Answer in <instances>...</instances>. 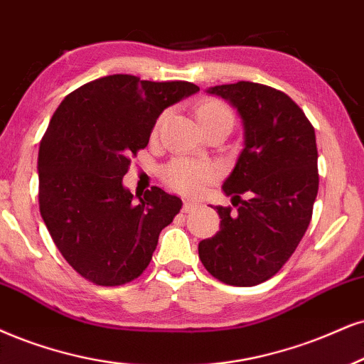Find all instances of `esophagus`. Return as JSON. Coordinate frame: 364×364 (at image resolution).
I'll list each match as a JSON object with an SVG mask.
<instances>
[{
	"mask_svg": "<svg viewBox=\"0 0 364 364\" xmlns=\"http://www.w3.org/2000/svg\"><path fill=\"white\" fill-rule=\"evenodd\" d=\"M194 208H197V203H194V200H186V203H183L182 213H191Z\"/></svg>",
	"mask_w": 364,
	"mask_h": 364,
	"instance_id": "obj_1",
	"label": "esophagus"
}]
</instances>
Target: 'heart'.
Wrapping results in <instances>:
<instances>
[{
    "instance_id": "1",
    "label": "heart",
    "mask_w": 364,
    "mask_h": 364,
    "mask_svg": "<svg viewBox=\"0 0 364 364\" xmlns=\"http://www.w3.org/2000/svg\"><path fill=\"white\" fill-rule=\"evenodd\" d=\"M194 116L199 123V127L204 124L216 123V121H235L231 109L224 102L213 100V97H205L200 100L194 107ZM161 118L156 121L155 132L159 129ZM164 181L168 183L175 191L182 192V194L196 196L204 189V186L209 181H213L216 175V168L209 164L203 161H196L189 159H175L167 164L161 170Z\"/></svg>"
}]
</instances>
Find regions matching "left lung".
<instances>
[{
	"instance_id": "8db88e82",
	"label": "left lung",
	"mask_w": 364,
	"mask_h": 364,
	"mask_svg": "<svg viewBox=\"0 0 364 364\" xmlns=\"http://www.w3.org/2000/svg\"><path fill=\"white\" fill-rule=\"evenodd\" d=\"M205 92L240 114L243 150L223 183L237 209L216 205L221 230L200 241L199 258L224 284L253 287L284 267L311 223L319 191L316 132L285 92L263 84L240 80Z\"/></svg>"
}]
</instances>
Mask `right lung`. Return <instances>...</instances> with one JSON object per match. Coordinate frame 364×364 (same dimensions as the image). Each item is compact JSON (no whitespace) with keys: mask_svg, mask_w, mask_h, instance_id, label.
<instances>
[{"mask_svg":"<svg viewBox=\"0 0 364 364\" xmlns=\"http://www.w3.org/2000/svg\"><path fill=\"white\" fill-rule=\"evenodd\" d=\"M197 91L186 80L114 74L75 89L53 113L38 150L40 214L62 257L86 280L123 285L150 263L182 200L160 187L133 197L123 177L165 107Z\"/></svg>","mask_w":364,"mask_h":364,"instance_id":"1","label":"right lung"}]
</instances>
